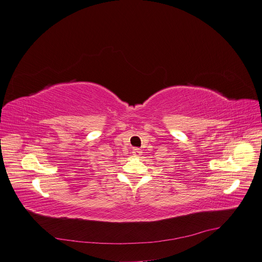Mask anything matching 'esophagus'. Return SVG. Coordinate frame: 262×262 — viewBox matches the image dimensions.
Wrapping results in <instances>:
<instances>
[{
    "label": "esophagus",
    "mask_w": 262,
    "mask_h": 262,
    "mask_svg": "<svg viewBox=\"0 0 262 262\" xmlns=\"http://www.w3.org/2000/svg\"><path fill=\"white\" fill-rule=\"evenodd\" d=\"M141 154H142V151H141V149H140V148L135 147V148L133 149V155H134L135 157H139V156H141Z\"/></svg>",
    "instance_id": "34e87169"
}]
</instances>
